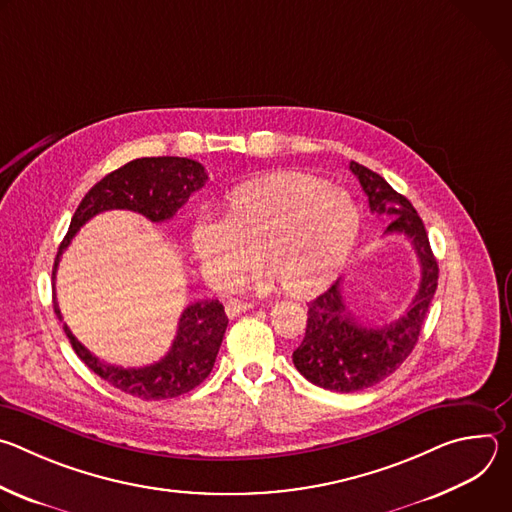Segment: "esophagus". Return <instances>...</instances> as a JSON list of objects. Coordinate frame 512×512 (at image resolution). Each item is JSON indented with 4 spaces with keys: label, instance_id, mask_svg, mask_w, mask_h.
<instances>
[{
    "label": "esophagus",
    "instance_id": "esophagus-1",
    "mask_svg": "<svg viewBox=\"0 0 512 512\" xmlns=\"http://www.w3.org/2000/svg\"><path fill=\"white\" fill-rule=\"evenodd\" d=\"M251 308H253L251 302H245V300H229L227 306H225V312H227L229 318H235V316H239V314H243V312H247V310H251Z\"/></svg>",
    "mask_w": 512,
    "mask_h": 512
}]
</instances>
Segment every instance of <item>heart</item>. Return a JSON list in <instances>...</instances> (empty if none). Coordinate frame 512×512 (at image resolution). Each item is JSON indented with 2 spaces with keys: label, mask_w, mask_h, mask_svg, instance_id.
<instances>
[{
  "label": "heart",
  "mask_w": 512,
  "mask_h": 512,
  "mask_svg": "<svg viewBox=\"0 0 512 512\" xmlns=\"http://www.w3.org/2000/svg\"><path fill=\"white\" fill-rule=\"evenodd\" d=\"M360 212L352 196L304 172H273L229 190L218 221L200 218L192 249L216 283H235L253 263L263 281L291 296H310L344 267L356 243Z\"/></svg>",
  "instance_id": "b5f03b06"
}]
</instances>
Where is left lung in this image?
Returning <instances> with one entry per match:
<instances>
[{
    "label": "left lung",
    "instance_id": "1",
    "mask_svg": "<svg viewBox=\"0 0 512 512\" xmlns=\"http://www.w3.org/2000/svg\"><path fill=\"white\" fill-rule=\"evenodd\" d=\"M350 172L369 196L371 212L391 216L385 235H405L419 259L421 281L407 312L385 326H364L346 308L342 279L308 304V326L294 350L296 369L314 385L336 393L369 389L393 375L417 344L437 287V261L413 204L383 176L350 162Z\"/></svg>",
    "mask_w": 512,
    "mask_h": 512
}]
</instances>
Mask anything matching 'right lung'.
<instances>
[{"label":"right lung","mask_w":512,"mask_h":512,"mask_svg":"<svg viewBox=\"0 0 512 512\" xmlns=\"http://www.w3.org/2000/svg\"><path fill=\"white\" fill-rule=\"evenodd\" d=\"M206 180L208 174L202 164L174 156L139 158L107 174L87 192L75 210V216H72L68 233L56 253L52 289L60 255L70 245L77 231L87 221H91L95 214L121 208L139 212L145 218H150L152 223H164L170 221L186 204L190 194L200 190ZM54 312L62 322L56 300ZM227 324L229 318L218 300H198L190 304L180 316L178 332L168 354L162 360L139 369H125L119 367V364L99 360L72 336L66 324H62V328L72 344V350L103 381L127 395L145 401H160L174 399L192 391L210 375Z\"/></svg>","instance_id":"right-lung-1"}]
</instances>
